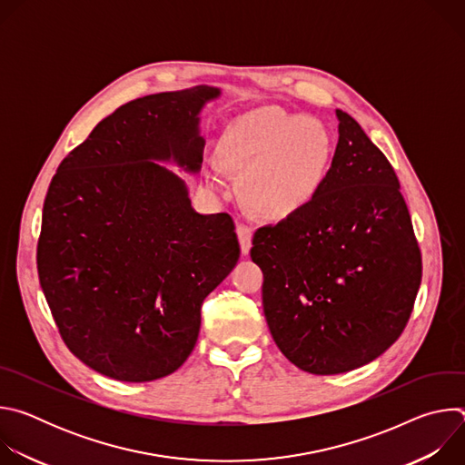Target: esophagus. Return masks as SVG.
Masks as SVG:
<instances>
[{"instance_id":"34e87169","label":"esophagus","mask_w":465,"mask_h":465,"mask_svg":"<svg viewBox=\"0 0 465 465\" xmlns=\"http://www.w3.org/2000/svg\"><path fill=\"white\" fill-rule=\"evenodd\" d=\"M237 237H239V244H241V252L248 253L252 248V230L246 224H239L237 226Z\"/></svg>"}]
</instances>
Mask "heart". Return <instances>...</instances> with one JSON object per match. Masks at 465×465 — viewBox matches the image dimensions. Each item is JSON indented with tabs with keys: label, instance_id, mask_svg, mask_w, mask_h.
Returning <instances> with one entry per match:
<instances>
[{
	"label": "heart",
	"instance_id": "heart-1",
	"mask_svg": "<svg viewBox=\"0 0 465 465\" xmlns=\"http://www.w3.org/2000/svg\"><path fill=\"white\" fill-rule=\"evenodd\" d=\"M224 165L241 176L244 204L257 215L282 221L296 215L320 191L329 160V132L314 119L262 106L235 117L223 134ZM210 183L224 185L213 165Z\"/></svg>",
	"mask_w": 465,
	"mask_h": 465
}]
</instances>
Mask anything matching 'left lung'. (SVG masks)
Listing matches in <instances>:
<instances>
[{"label": "left lung", "instance_id": "obj_1", "mask_svg": "<svg viewBox=\"0 0 465 465\" xmlns=\"http://www.w3.org/2000/svg\"><path fill=\"white\" fill-rule=\"evenodd\" d=\"M339 143L316 196L257 228L262 311L300 370L335 375L384 353L414 309L421 252L400 180L361 124L337 110Z\"/></svg>", "mask_w": 465, "mask_h": 465}]
</instances>
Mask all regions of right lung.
Wrapping results in <instances>:
<instances>
[{"label":"right lung","instance_id":"right-lung-1","mask_svg":"<svg viewBox=\"0 0 465 465\" xmlns=\"http://www.w3.org/2000/svg\"><path fill=\"white\" fill-rule=\"evenodd\" d=\"M212 86L145 95L104 117L62 160L42 213L38 278L68 350L115 381L147 382L191 355L206 296L241 248L228 213L191 208L203 163L198 114Z\"/></svg>","mask_w":465,"mask_h":465}]
</instances>
